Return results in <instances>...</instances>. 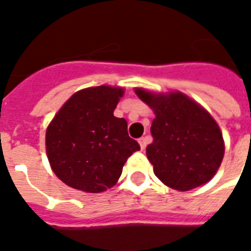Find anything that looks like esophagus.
<instances>
[{"label": "esophagus", "instance_id": "34e87169", "mask_svg": "<svg viewBox=\"0 0 251 251\" xmlns=\"http://www.w3.org/2000/svg\"><path fill=\"white\" fill-rule=\"evenodd\" d=\"M140 145H141V149L142 151H145V148H147L148 145V137H142V138H140Z\"/></svg>", "mask_w": 251, "mask_h": 251}]
</instances>
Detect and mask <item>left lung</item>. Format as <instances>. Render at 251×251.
<instances>
[{
    "mask_svg": "<svg viewBox=\"0 0 251 251\" xmlns=\"http://www.w3.org/2000/svg\"><path fill=\"white\" fill-rule=\"evenodd\" d=\"M154 111L147 147L153 172L164 184L189 191L215 176L225 154V141L216 121L199 103L180 91L156 94L136 88Z\"/></svg>",
    "mask_w": 251,
    "mask_h": 251,
    "instance_id": "8db88e82",
    "label": "left lung"
}]
</instances>
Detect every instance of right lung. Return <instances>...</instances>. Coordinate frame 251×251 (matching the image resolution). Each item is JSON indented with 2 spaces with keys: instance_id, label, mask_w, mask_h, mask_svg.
<instances>
[{
  "instance_id": "obj_1",
  "label": "right lung",
  "mask_w": 251,
  "mask_h": 251,
  "mask_svg": "<svg viewBox=\"0 0 251 251\" xmlns=\"http://www.w3.org/2000/svg\"><path fill=\"white\" fill-rule=\"evenodd\" d=\"M124 88H83L63 104L47 127L46 149L53 174L71 188L98 194L118 181L138 142L127 122L114 117Z\"/></svg>"
}]
</instances>
